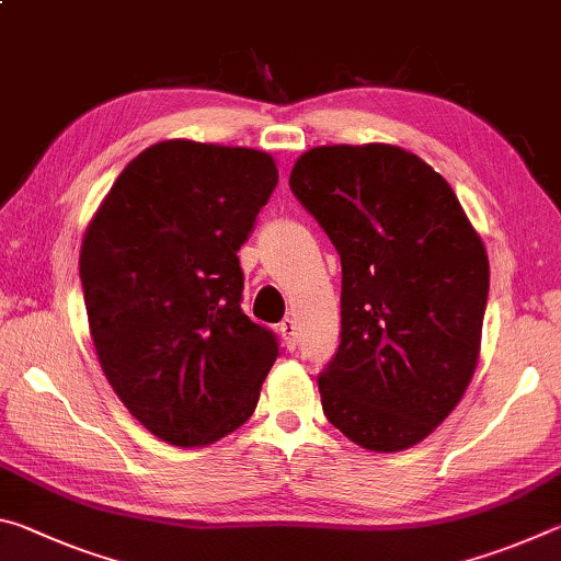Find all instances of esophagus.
<instances>
[{
    "label": "esophagus",
    "instance_id": "esophagus-1",
    "mask_svg": "<svg viewBox=\"0 0 561 561\" xmlns=\"http://www.w3.org/2000/svg\"><path fill=\"white\" fill-rule=\"evenodd\" d=\"M279 331H282V339L284 344H287V348H297V321L294 319H284L279 324Z\"/></svg>",
    "mask_w": 561,
    "mask_h": 561
}]
</instances>
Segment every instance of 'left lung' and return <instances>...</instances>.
I'll return each instance as SVG.
<instances>
[{
    "instance_id": "8db88e82",
    "label": "left lung",
    "mask_w": 561,
    "mask_h": 561,
    "mask_svg": "<svg viewBox=\"0 0 561 561\" xmlns=\"http://www.w3.org/2000/svg\"><path fill=\"white\" fill-rule=\"evenodd\" d=\"M289 185L341 254L324 415L366 450L413 448L455 411L478 366L485 242L448 180L401 146H317Z\"/></svg>"
}]
</instances>
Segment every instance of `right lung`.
I'll list each match as a JSON object with an SVG mask.
<instances>
[{"label": "right lung", "instance_id": "1", "mask_svg": "<svg viewBox=\"0 0 561 561\" xmlns=\"http://www.w3.org/2000/svg\"><path fill=\"white\" fill-rule=\"evenodd\" d=\"M277 180L264 150L160 140L123 168L83 230L99 364L130 415L178 448L240 428L279 354L242 314L237 260Z\"/></svg>", "mask_w": 561, "mask_h": 561}]
</instances>
